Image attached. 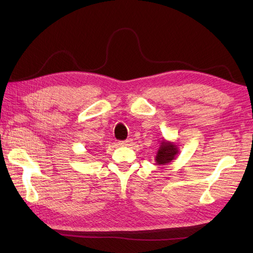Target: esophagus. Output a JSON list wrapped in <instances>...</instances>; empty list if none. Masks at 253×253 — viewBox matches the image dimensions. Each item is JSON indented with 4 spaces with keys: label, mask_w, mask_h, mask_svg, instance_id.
<instances>
[{
    "label": "esophagus",
    "mask_w": 253,
    "mask_h": 253,
    "mask_svg": "<svg viewBox=\"0 0 253 253\" xmlns=\"http://www.w3.org/2000/svg\"><path fill=\"white\" fill-rule=\"evenodd\" d=\"M133 143V139L128 138L124 141H119V145H122V147H126V145H131Z\"/></svg>",
    "instance_id": "esophagus-1"
}]
</instances>
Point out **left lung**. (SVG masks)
Instances as JSON below:
<instances>
[{"instance_id": "obj_1", "label": "left lung", "mask_w": 253, "mask_h": 253, "mask_svg": "<svg viewBox=\"0 0 253 253\" xmlns=\"http://www.w3.org/2000/svg\"><path fill=\"white\" fill-rule=\"evenodd\" d=\"M178 154L179 148L177 143L163 138L159 143V148L155 156L156 166H166L172 163L173 160L177 158Z\"/></svg>"}]
</instances>
